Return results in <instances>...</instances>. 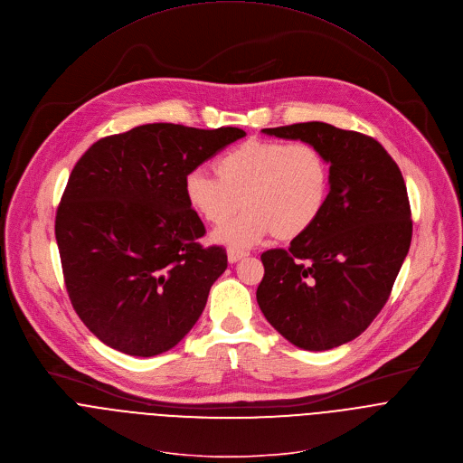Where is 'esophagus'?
<instances>
[{
	"label": "esophagus",
	"instance_id": "34e87169",
	"mask_svg": "<svg viewBox=\"0 0 463 463\" xmlns=\"http://www.w3.org/2000/svg\"><path fill=\"white\" fill-rule=\"evenodd\" d=\"M245 256H247V252H243V250H236V249H229V250H227V260H229V263H236V261L243 260Z\"/></svg>",
	"mask_w": 463,
	"mask_h": 463
}]
</instances>
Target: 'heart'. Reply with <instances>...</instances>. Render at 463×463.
Masks as SVG:
<instances>
[{
	"label": "heart",
	"mask_w": 463,
	"mask_h": 463,
	"mask_svg": "<svg viewBox=\"0 0 463 463\" xmlns=\"http://www.w3.org/2000/svg\"><path fill=\"white\" fill-rule=\"evenodd\" d=\"M214 169L218 178L191 171L184 193L189 207L211 225H223L240 207L247 209L213 234L229 247H250L269 234L296 240L318 222L329 198V164L309 143L249 139L227 150Z\"/></svg>",
	"instance_id": "1"
}]
</instances>
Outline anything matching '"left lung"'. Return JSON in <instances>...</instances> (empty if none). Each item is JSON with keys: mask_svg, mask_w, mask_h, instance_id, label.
<instances>
[{"mask_svg": "<svg viewBox=\"0 0 463 463\" xmlns=\"http://www.w3.org/2000/svg\"><path fill=\"white\" fill-rule=\"evenodd\" d=\"M315 145L331 165L318 222L287 250L261 254L256 299L267 322L292 345L329 351L360 336L385 305L411 247L403 176L373 137L324 121L263 128Z\"/></svg>", "mask_w": 463, "mask_h": 463, "instance_id": "obj_1", "label": "left lung"}]
</instances>
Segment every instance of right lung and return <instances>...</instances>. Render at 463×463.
<instances>
[{
  "mask_svg": "<svg viewBox=\"0 0 463 463\" xmlns=\"http://www.w3.org/2000/svg\"><path fill=\"white\" fill-rule=\"evenodd\" d=\"M245 136L146 123L96 141L71 173L56 241L74 311L105 345L150 358L178 345L227 269L222 247L203 249L200 216L184 182Z\"/></svg>",
  "mask_w": 463,
  "mask_h": 463,
  "instance_id": "add662e5",
  "label": "right lung"
}]
</instances>
